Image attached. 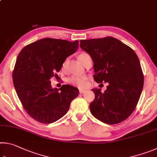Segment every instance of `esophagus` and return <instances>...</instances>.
I'll list each match as a JSON object with an SVG mask.
<instances>
[{
    "mask_svg": "<svg viewBox=\"0 0 157 157\" xmlns=\"http://www.w3.org/2000/svg\"><path fill=\"white\" fill-rule=\"evenodd\" d=\"M79 94H84L85 92H86V90H82V89H80L79 91Z\"/></svg>",
    "mask_w": 157,
    "mask_h": 157,
    "instance_id": "34e87169",
    "label": "esophagus"
}]
</instances>
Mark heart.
<instances>
[{
	"label": "heart",
	"instance_id": "heart-1",
	"mask_svg": "<svg viewBox=\"0 0 157 157\" xmlns=\"http://www.w3.org/2000/svg\"><path fill=\"white\" fill-rule=\"evenodd\" d=\"M89 57V55L86 54V53L82 52L78 55V59L82 62V64L84 65L85 61ZM68 61V59H66L63 61L62 63V68L63 69L66 68ZM68 82L74 86L78 87L79 89H83L86 86L87 83H88V78L86 76H72L68 79Z\"/></svg>",
	"mask_w": 157,
	"mask_h": 157
}]
</instances>
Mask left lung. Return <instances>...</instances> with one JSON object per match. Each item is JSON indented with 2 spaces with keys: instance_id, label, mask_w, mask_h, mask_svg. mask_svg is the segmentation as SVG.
Returning <instances> with one entry per match:
<instances>
[{
  "instance_id": "8db88e82",
  "label": "left lung",
  "mask_w": 157,
  "mask_h": 157,
  "mask_svg": "<svg viewBox=\"0 0 157 157\" xmlns=\"http://www.w3.org/2000/svg\"><path fill=\"white\" fill-rule=\"evenodd\" d=\"M81 48L94 62V80L108 82L107 90L93 89L90 110L106 124L121 123L131 115L141 94L144 78L139 57L131 48L111 36L81 40Z\"/></svg>"
}]
</instances>
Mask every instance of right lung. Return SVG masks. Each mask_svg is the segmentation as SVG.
Instances as JSON below:
<instances>
[{
    "label": "right lung",
    "instance_id": "right-lung-1",
    "mask_svg": "<svg viewBox=\"0 0 157 157\" xmlns=\"http://www.w3.org/2000/svg\"><path fill=\"white\" fill-rule=\"evenodd\" d=\"M78 47V40L44 38L26 46L18 54L13 83L23 108L34 120L54 123L68 112L71 102L78 96L76 87L64 84L53 89L50 80Z\"/></svg>",
    "mask_w": 157,
    "mask_h": 157
}]
</instances>
